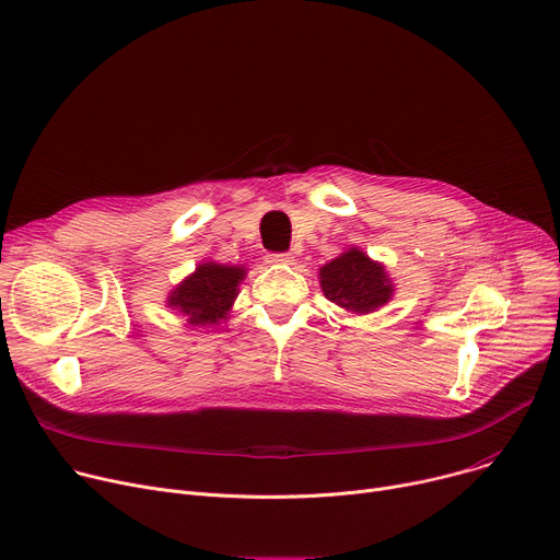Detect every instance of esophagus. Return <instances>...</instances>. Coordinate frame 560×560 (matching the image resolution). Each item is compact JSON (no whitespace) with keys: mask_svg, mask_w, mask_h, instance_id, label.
Wrapping results in <instances>:
<instances>
[{"mask_svg":"<svg viewBox=\"0 0 560 560\" xmlns=\"http://www.w3.org/2000/svg\"><path fill=\"white\" fill-rule=\"evenodd\" d=\"M292 254L290 252H277V254H268V262H290Z\"/></svg>","mask_w":560,"mask_h":560,"instance_id":"esophagus-1","label":"esophagus"}]
</instances>
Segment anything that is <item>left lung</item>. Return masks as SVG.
I'll use <instances>...</instances> for the list:
<instances>
[{"label": "left lung", "instance_id": "8db88e82", "mask_svg": "<svg viewBox=\"0 0 560 560\" xmlns=\"http://www.w3.org/2000/svg\"><path fill=\"white\" fill-rule=\"evenodd\" d=\"M319 283L327 300L354 313H370L384 306L393 295V283L386 279L384 265L370 260L359 249H349L327 262L319 270Z\"/></svg>", "mask_w": 560, "mask_h": 560}]
</instances>
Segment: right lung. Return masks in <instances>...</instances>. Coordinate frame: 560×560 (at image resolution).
I'll use <instances>...</instances> for the list:
<instances>
[{
  "instance_id": "obj_1",
  "label": "right lung",
  "mask_w": 560,
  "mask_h": 560,
  "mask_svg": "<svg viewBox=\"0 0 560 560\" xmlns=\"http://www.w3.org/2000/svg\"><path fill=\"white\" fill-rule=\"evenodd\" d=\"M243 277V268L203 262L192 277L172 290L170 306L186 313L188 322L195 327L215 325L218 319L226 315L235 295H238V283Z\"/></svg>"
}]
</instances>
